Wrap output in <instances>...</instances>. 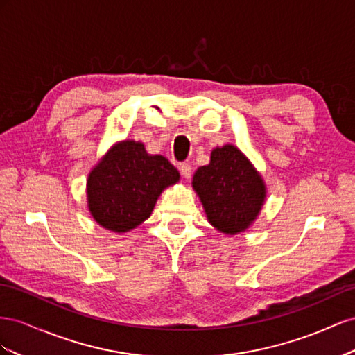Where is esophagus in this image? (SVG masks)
<instances>
[{"label": "esophagus", "mask_w": 355, "mask_h": 355, "mask_svg": "<svg viewBox=\"0 0 355 355\" xmlns=\"http://www.w3.org/2000/svg\"><path fill=\"white\" fill-rule=\"evenodd\" d=\"M178 169L181 172V175H183L184 178H190V175H191V166L189 164H181L178 166Z\"/></svg>", "instance_id": "34e87169"}]
</instances>
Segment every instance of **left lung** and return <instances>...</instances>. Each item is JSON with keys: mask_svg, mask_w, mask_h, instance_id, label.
Here are the masks:
<instances>
[{"mask_svg": "<svg viewBox=\"0 0 355 355\" xmlns=\"http://www.w3.org/2000/svg\"><path fill=\"white\" fill-rule=\"evenodd\" d=\"M193 189L208 221L229 235L239 234L254 221L266 196L259 172L230 144L212 150L209 164L195 172Z\"/></svg>", "mask_w": 355, "mask_h": 355, "instance_id": "8db88e82", "label": "left lung"}]
</instances>
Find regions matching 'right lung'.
Masks as SVG:
<instances>
[{
    "label": "right lung",
    "instance_id": "add662e5",
    "mask_svg": "<svg viewBox=\"0 0 355 355\" xmlns=\"http://www.w3.org/2000/svg\"><path fill=\"white\" fill-rule=\"evenodd\" d=\"M178 180L168 159L147 155L141 143L123 141L89 174L90 214L108 230L128 232L150 217L162 190Z\"/></svg>",
    "mask_w": 355,
    "mask_h": 355
}]
</instances>
